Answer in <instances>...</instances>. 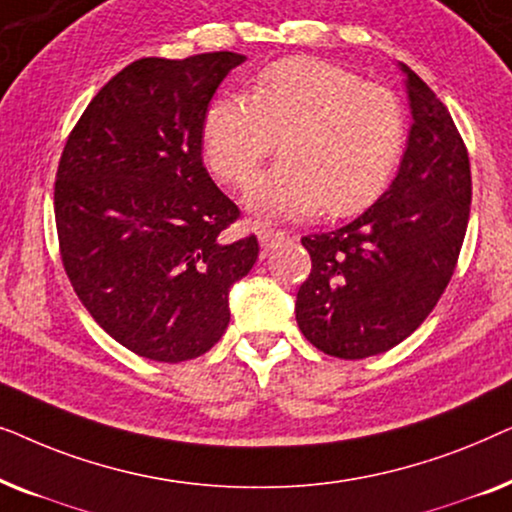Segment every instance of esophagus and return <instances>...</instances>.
<instances>
[{"mask_svg": "<svg viewBox=\"0 0 512 512\" xmlns=\"http://www.w3.org/2000/svg\"><path fill=\"white\" fill-rule=\"evenodd\" d=\"M284 240H289V235L282 233V230H272V228L258 230V242H261V247L265 251L277 247V244H282Z\"/></svg>", "mask_w": 512, "mask_h": 512, "instance_id": "obj_1", "label": "esophagus"}]
</instances>
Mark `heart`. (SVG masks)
<instances>
[{"label": "heart", "mask_w": 512, "mask_h": 512, "mask_svg": "<svg viewBox=\"0 0 512 512\" xmlns=\"http://www.w3.org/2000/svg\"><path fill=\"white\" fill-rule=\"evenodd\" d=\"M279 139L282 160L247 191L263 219L307 216L324 207L347 216L387 186L405 144L398 97L345 67L286 58L263 67L249 97L219 95L202 118L207 165L244 186Z\"/></svg>", "instance_id": "1"}]
</instances>
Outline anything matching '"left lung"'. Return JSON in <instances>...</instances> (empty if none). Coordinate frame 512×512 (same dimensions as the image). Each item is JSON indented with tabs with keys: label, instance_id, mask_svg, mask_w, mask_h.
Instances as JSON below:
<instances>
[{
	"label": "left lung",
	"instance_id": "obj_1",
	"mask_svg": "<svg viewBox=\"0 0 512 512\" xmlns=\"http://www.w3.org/2000/svg\"><path fill=\"white\" fill-rule=\"evenodd\" d=\"M412 128L396 179L366 212L303 237L312 270L296 321L338 359L389 352L429 317L450 284L471 214V163L450 111L401 62Z\"/></svg>",
	"mask_w": 512,
	"mask_h": 512
}]
</instances>
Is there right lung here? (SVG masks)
I'll use <instances>...</instances> for the list:
<instances>
[{
	"label": "right lung",
	"instance_id": "obj_1",
	"mask_svg": "<svg viewBox=\"0 0 512 512\" xmlns=\"http://www.w3.org/2000/svg\"><path fill=\"white\" fill-rule=\"evenodd\" d=\"M244 60H135L93 97L62 151V265L90 317L144 359L209 352L228 328L230 286L258 258L256 235L223 240L240 209L202 165V118Z\"/></svg>",
	"mask_w": 512,
	"mask_h": 512
}]
</instances>
